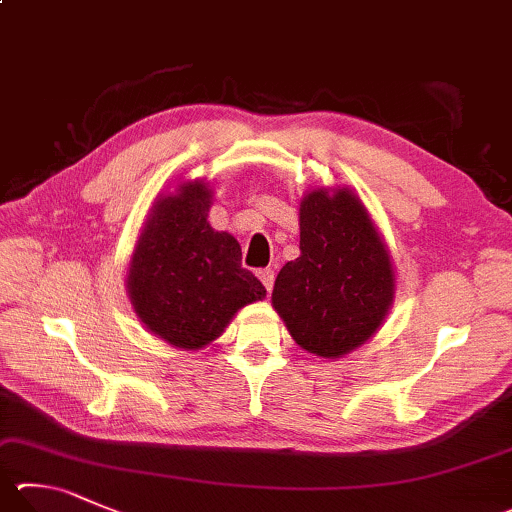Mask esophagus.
Returning a JSON list of instances; mask_svg holds the SVG:
<instances>
[{
    "instance_id": "34e87169",
    "label": "esophagus",
    "mask_w": 512,
    "mask_h": 512,
    "mask_svg": "<svg viewBox=\"0 0 512 512\" xmlns=\"http://www.w3.org/2000/svg\"><path fill=\"white\" fill-rule=\"evenodd\" d=\"M257 277H259V282L264 284V288L268 293L273 291V282H275V273L271 271V268H262V271L257 273Z\"/></svg>"
}]
</instances>
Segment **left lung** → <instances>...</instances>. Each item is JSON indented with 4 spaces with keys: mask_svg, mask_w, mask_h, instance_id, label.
<instances>
[{
    "mask_svg": "<svg viewBox=\"0 0 512 512\" xmlns=\"http://www.w3.org/2000/svg\"><path fill=\"white\" fill-rule=\"evenodd\" d=\"M396 295L389 248L351 188H313L300 201V257L273 286V309L313 356L336 360L383 327Z\"/></svg>",
    "mask_w": 512,
    "mask_h": 512,
    "instance_id": "8db88e82",
    "label": "left lung"
}]
</instances>
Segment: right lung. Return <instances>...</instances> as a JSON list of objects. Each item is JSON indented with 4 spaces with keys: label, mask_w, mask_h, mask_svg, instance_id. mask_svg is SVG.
I'll return each instance as SVG.
<instances>
[{
    "label": "right lung",
    "mask_w": 512,
    "mask_h": 512,
    "mask_svg": "<svg viewBox=\"0 0 512 512\" xmlns=\"http://www.w3.org/2000/svg\"><path fill=\"white\" fill-rule=\"evenodd\" d=\"M210 183L188 179L159 194L138 232L127 268V297L143 327L183 351L215 342L239 309L266 297L241 268L239 241L208 221Z\"/></svg>",
    "instance_id": "right-lung-1"
}]
</instances>
